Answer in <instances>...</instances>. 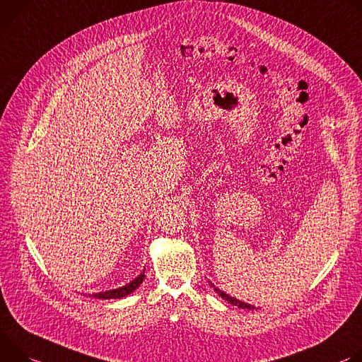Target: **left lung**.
<instances>
[{
	"instance_id": "left-lung-1",
	"label": "left lung",
	"mask_w": 362,
	"mask_h": 362,
	"mask_svg": "<svg viewBox=\"0 0 362 362\" xmlns=\"http://www.w3.org/2000/svg\"><path fill=\"white\" fill-rule=\"evenodd\" d=\"M209 284H210V286L216 291V293H218V296H221L224 300H227L230 305H234V306H238V308H242V309H259V308H255L253 305H250V303H246V302H242V300H238V299H235V298H233V296H230V295H227L226 292H223V291H220L217 286H214V284H211L210 280H209Z\"/></svg>"
}]
</instances>
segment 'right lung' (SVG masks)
<instances>
[{
    "mask_svg": "<svg viewBox=\"0 0 362 362\" xmlns=\"http://www.w3.org/2000/svg\"><path fill=\"white\" fill-rule=\"evenodd\" d=\"M144 279H145V269H144V272H142L138 277H135V279L132 280V282H129L128 285H125V286H122V288L106 291V292H99V293H93V295L89 293V296L96 298V299H120V298H125V296L131 295L135 289H138V288L141 286Z\"/></svg>",
    "mask_w": 362,
    "mask_h": 362,
    "instance_id": "right-lung-1",
    "label": "right lung"
}]
</instances>
